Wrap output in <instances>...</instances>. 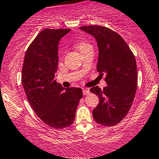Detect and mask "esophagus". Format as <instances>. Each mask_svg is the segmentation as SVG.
<instances>
[{
    "label": "esophagus",
    "mask_w": 159,
    "mask_h": 159,
    "mask_svg": "<svg viewBox=\"0 0 159 159\" xmlns=\"http://www.w3.org/2000/svg\"><path fill=\"white\" fill-rule=\"evenodd\" d=\"M89 92H90V91H89V89H87V88H84L83 89V93L84 95H86V94H89Z\"/></svg>",
    "instance_id": "obj_1"
}]
</instances>
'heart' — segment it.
I'll list each match as a JSON object with an SVG mask.
<instances>
[{"label":"heart","instance_id":"1","mask_svg":"<svg viewBox=\"0 0 159 159\" xmlns=\"http://www.w3.org/2000/svg\"><path fill=\"white\" fill-rule=\"evenodd\" d=\"M75 46L80 52L82 55L85 53L86 51H88L89 49H92V46L91 44H89L87 41L83 40L76 41V43H75Z\"/></svg>","mask_w":159,"mask_h":159}]
</instances>
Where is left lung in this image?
I'll return each mask as SVG.
<instances>
[{"instance_id": "left-lung-1", "label": "left lung", "mask_w": 159, "mask_h": 159, "mask_svg": "<svg viewBox=\"0 0 159 159\" xmlns=\"http://www.w3.org/2000/svg\"><path fill=\"white\" fill-rule=\"evenodd\" d=\"M80 28L96 39L99 51L97 70L108 85L103 90L98 86L90 89L99 98L93 118L102 125H115L126 116L136 94L135 57L124 39L113 30L99 25Z\"/></svg>"}]
</instances>
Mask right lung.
<instances>
[{"mask_svg": "<svg viewBox=\"0 0 159 159\" xmlns=\"http://www.w3.org/2000/svg\"><path fill=\"white\" fill-rule=\"evenodd\" d=\"M70 29L43 30L27 49L22 82L32 109L45 124L56 129L74 122L76 110L83 98L80 88L65 89L55 79L60 39Z\"/></svg>", "mask_w": 159, "mask_h": 159, "instance_id": "right-lung-1", "label": "right lung"}]
</instances>
